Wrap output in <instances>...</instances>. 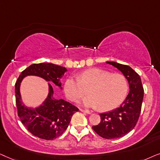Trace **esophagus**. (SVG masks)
<instances>
[{
  "label": "esophagus",
  "mask_w": 160,
  "mask_h": 160,
  "mask_svg": "<svg viewBox=\"0 0 160 160\" xmlns=\"http://www.w3.org/2000/svg\"><path fill=\"white\" fill-rule=\"evenodd\" d=\"M80 110L81 112H86L87 114H91V112L89 111V110H83V109H80Z\"/></svg>",
  "instance_id": "34e87169"
}]
</instances>
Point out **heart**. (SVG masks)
Returning <instances> with one entry per match:
<instances>
[{"label":"heart","mask_w":160,"mask_h":160,"mask_svg":"<svg viewBox=\"0 0 160 160\" xmlns=\"http://www.w3.org/2000/svg\"><path fill=\"white\" fill-rule=\"evenodd\" d=\"M88 92L91 95L82 100L86 107L99 108L109 111L118 107L127 97L129 86L127 78L119 73L91 68L78 77L72 76L64 83V92L68 99L77 101Z\"/></svg>","instance_id":"b5f03b06"}]
</instances>
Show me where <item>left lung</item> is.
I'll use <instances>...</instances> for the list:
<instances>
[{"label": "left lung", "mask_w": 160, "mask_h": 160, "mask_svg": "<svg viewBox=\"0 0 160 160\" xmlns=\"http://www.w3.org/2000/svg\"><path fill=\"white\" fill-rule=\"evenodd\" d=\"M106 63L122 72L129 82V92L120 107L100 114L101 121L92 128L102 138L116 139L127 135L135 127L141 111L144 90L140 75L130 67L112 61Z\"/></svg>", "instance_id": "8db88e82"}]
</instances>
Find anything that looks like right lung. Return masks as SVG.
Returning <instances> with one entry per match:
<instances>
[{
    "instance_id": "1",
    "label": "right lung",
    "mask_w": 160,
    "mask_h": 160,
    "mask_svg": "<svg viewBox=\"0 0 160 160\" xmlns=\"http://www.w3.org/2000/svg\"><path fill=\"white\" fill-rule=\"evenodd\" d=\"M67 71L65 67L53 63H33L21 72L16 81L15 96L18 116L28 130L36 137L47 140L59 137L67 129L72 116L79 109L62 99H55L53 88L50 83H48V96L42 105L36 108H28L21 100V82L26 76H38L62 89L60 80Z\"/></svg>"
}]
</instances>
